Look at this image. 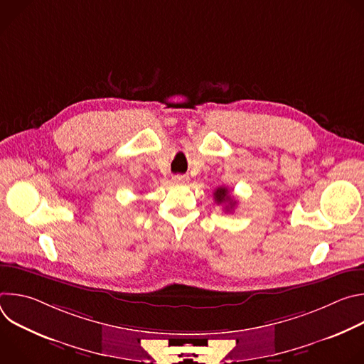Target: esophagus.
Here are the masks:
<instances>
[{
  "instance_id": "obj_1",
  "label": "esophagus",
  "mask_w": 364,
  "mask_h": 364,
  "mask_svg": "<svg viewBox=\"0 0 364 364\" xmlns=\"http://www.w3.org/2000/svg\"><path fill=\"white\" fill-rule=\"evenodd\" d=\"M188 180H190L188 176H184V174H177L173 177V181L176 184H186V183H188Z\"/></svg>"
}]
</instances>
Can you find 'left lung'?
Listing matches in <instances>:
<instances>
[{
	"instance_id": "left-lung-1",
	"label": "left lung",
	"mask_w": 364,
	"mask_h": 364,
	"mask_svg": "<svg viewBox=\"0 0 364 364\" xmlns=\"http://www.w3.org/2000/svg\"><path fill=\"white\" fill-rule=\"evenodd\" d=\"M215 200L218 204H222V203H228L226 205V212H230L233 210V207L236 205V200H233L229 194V190L226 187H219L216 191H215Z\"/></svg>"
}]
</instances>
